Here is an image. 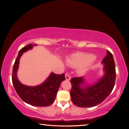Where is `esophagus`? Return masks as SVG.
Wrapping results in <instances>:
<instances>
[{
  "mask_svg": "<svg viewBox=\"0 0 129 129\" xmlns=\"http://www.w3.org/2000/svg\"><path fill=\"white\" fill-rule=\"evenodd\" d=\"M65 78H66L67 80H70L71 79V76L69 74V73H67L65 74Z\"/></svg>",
  "mask_w": 129,
  "mask_h": 129,
  "instance_id": "obj_1",
  "label": "esophagus"
}]
</instances>
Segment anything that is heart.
Instances as JSON below:
<instances>
[{
    "mask_svg": "<svg viewBox=\"0 0 129 129\" xmlns=\"http://www.w3.org/2000/svg\"><path fill=\"white\" fill-rule=\"evenodd\" d=\"M92 61V56L84 53L74 54L67 59V64L71 67H76L81 64L79 69V72L81 73L85 72Z\"/></svg>",
    "mask_w": 129,
    "mask_h": 129,
    "instance_id": "1",
    "label": "heart"
}]
</instances>
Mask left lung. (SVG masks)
Here are the masks:
<instances>
[{"instance_id": "1", "label": "left lung", "mask_w": 129, "mask_h": 129, "mask_svg": "<svg viewBox=\"0 0 129 129\" xmlns=\"http://www.w3.org/2000/svg\"><path fill=\"white\" fill-rule=\"evenodd\" d=\"M102 62L105 64L104 69L105 74L97 83L85 89L80 87L84 83L83 78H73L70 80L72 89L70 96L73 103L81 108L96 106L105 100L110 95L115 83V64L113 55L109 50Z\"/></svg>"}]
</instances>
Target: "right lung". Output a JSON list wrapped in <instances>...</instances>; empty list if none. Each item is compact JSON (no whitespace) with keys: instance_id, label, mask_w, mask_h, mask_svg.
<instances>
[{"instance_id":"1","label":"right lung","mask_w":129,"mask_h":129,"mask_svg":"<svg viewBox=\"0 0 129 129\" xmlns=\"http://www.w3.org/2000/svg\"><path fill=\"white\" fill-rule=\"evenodd\" d=\"M36 45L30 44L19 51L13 68L12 82L16 93L24 102L34 106H48L54 103L60 83L65 80L64 73L56 74L52 73L44 83L37 86L24 85L19 81L16 77L20 57L23 53Z\"/></svg>"}]
</instances>
